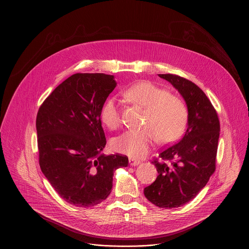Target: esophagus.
Returning a JSON list of instances; mask_svg holds the SVG:
<instances>
[{
	"label": "esophagus",
	"instance_id": "1",
	"mask_svg": "<svg viewBox=\"0 0 249 249\" xmlns=\"http://www.w3.org/2000/svg\"><path fill=\"white\" fill-rule=\"evenodd\" d=\"M129 163H130L131 166H136V165L140 164V161L137 160V159H135V158L131 157V158H129Z\"/></svg>",
	"mask_w": 249,
	"mask_h": 249
}]
</instances>
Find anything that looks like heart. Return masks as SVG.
<instances>
[{
	"label": "heart",
	"mask_w": 249,
	"mask_h": 249,
	"mask_svg": "<svg viewBox=\"0 0 249 249\" xmlns=\"http://www.w3.org/2000/svg\"><path fill=\"white\" fill-rule=\"evenodd\" d=\"M131 103L146 109L144 129L127 131L116 137L113 146L117 153L143 157L150 152L157 138L160 144H169L183 134L188 120L184 102L177 96L150 81H138L124 92ZM102 123L111 130L121 125V110L115 98H109L100 111Z\"/></svg>",
	"instance_id": "1"
}]
</instances>
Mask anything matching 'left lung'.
<instances>
[{"mask_svg": "<svg viewBox=\"0 0 249 249\" xmlns=\"http://www.w3.org/2000/svg\"><path fill=\"white\" fill-rule=\"evenodd\" d=\"M159 77L178 90L189 112L186 133L152 161L158 176L144 189L151 203L168 210L194 199L215 172L220 121L211 100L195 83L172 74H160Z\"/></svg>", "mask_w": 249, "mask_h": 249, "instance_id": "1", "label": "left lung"}]
</instances>
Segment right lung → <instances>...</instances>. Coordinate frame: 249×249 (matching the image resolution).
Instances as JSON below:
<instances>
[{"label": "right lung", "mask_w": 249, "mask_h": 249, "mask_svg": "<svg viewBox=\"0 0 249 249\" xmlns=\"http://www.w3.org/2000/svg\"><path fill=\"white\" fill-rule=\"evenodd\" d=\"M116 86L114 76L77 73L45 98L36 119L38 163L67 203L93 207L113 188L116 169L128 166L122 154H101L106 137L100 111Z\"/></svg>", "instance_id": "right-lung-1"}]
</instances>
